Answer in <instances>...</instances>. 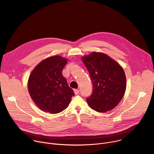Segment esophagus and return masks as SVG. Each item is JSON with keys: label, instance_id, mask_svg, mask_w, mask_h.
<instances>
[{"label": "esophagus", "instance_id": "1", "mask_svg": "<svg viewBox=\"0 0 154 154\" xmlns=\"http://www.w3.org/2000/svg\"><path fill=\"white\" fill-rule=\"evenodd\" d=\"M74 91L75 94H76V95H77L79 93V90L78 89H74Z\"/></svg>", "mask_w": 154, "mask_h": 154}]
</instances>
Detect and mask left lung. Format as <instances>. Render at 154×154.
<instances>
[{
  "instance_id": "8db88e82",
  "label": "left lung",
  "mask_w": 154,
  "mask_h": 154,
  "mask_svg": "<svg viewBox=\"0 0 154 154\" xmlns=\"http://www.w3.org/2000/svg\"><path fill=\"white\" fill-rule=\"evenodd\" d=\"M90 75L93 91L86 99L94 110L105 113L117 106L126 90L123 68L115 60L102 52H93L82 57Z\"/></svg>"
}]
</instances>
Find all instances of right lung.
Here are the masks:
<instances>
[{
  "mask_svg": "<svg viewBox=\"0 0 154 154\" xmlns=\"http://www.w3.org/2000/svg\"><path fill=\"white\" fill-rule=\"evenodd\" d=\"M68 59L60 55L47 58L38 64L28 80L30 96L41 110L57 114L66 108L75 94L62 75Z\"/></svg>",
  "mask_w": 154,
  "mask_h": 154,
  "instance_id": "add662e5",
  "label": "right lung"
}]
</instances>
